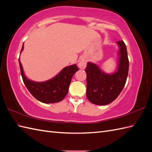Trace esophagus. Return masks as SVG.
<instances>
[{"mask_svg":"<svg viewBox=\"0 0 152 152\" xmlns=\"http://www.w3.org/2000/svg\"><path fill=\"white\" fill-rule=\"evenodd\" d=\"M86 63H87V61L85 59H82V60H80V61L78 63V66L80 69H84L86 66Z\"/></svg>","mask_w":152,"mask_h":152,"instance_id":"1","label":"esophagus"}]
</instances>
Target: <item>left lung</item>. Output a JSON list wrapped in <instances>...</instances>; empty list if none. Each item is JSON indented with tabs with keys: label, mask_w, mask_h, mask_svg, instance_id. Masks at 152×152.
<instances>
[{
	"label": "left lung",
	"mask_w": 152,
	"mask_h": 152,
	"mask_svg": "<svg viewBox=\"0 0 152 152\" xmlns=\"http://www.w3.org/2000/svg\"><path fill=\"white\" fill-rule=\"evenodd\" d=\"M117 43L120 50L118 68L115 72L107 74L95 64L90 62L87 64L85 69L87 74L86 96L93 104H110L118 97L125 85L129 65L127 48L124 41H118Z\"/></svg>",
	"instance_id": "8db88e82"
}]
</instances>
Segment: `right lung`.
Wrapping results in <instances>:
<instances>
[{"mask_svg": "<svg viewBox=\"0 0 152 152\" xmlns=\"http://www.w3.org/2000/svg\"><path fill=\"white\" fill-rule=\"evenodd\" d=\"M23 50V45L21 52ZM21 74L25 86L35 99L44 103H55L62 101L69 91L73 75L79 70L76 64L66 66L50 80L44 82L31 81L25 77L19 59Z\"/></svg>", "mask_w": 152, "mask_h": 152, "instance_id": "1", "label": "right lung"}]
</instances>
